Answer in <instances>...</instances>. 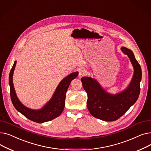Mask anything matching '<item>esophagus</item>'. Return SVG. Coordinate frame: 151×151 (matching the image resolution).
Here are the masks:
<instances>
[{"label": "esophagus", "mask_w": 151, "mask_h": 151, "mask_svg": "<svg viewBox=\"0 0 151 151\" xmlns=\"http://www.w3.org/2000/svg\"><path fill=\"white\" fill-rule=\"evenodd\" d=\"M87 74V71L84 70V69H81L79 70V74H78V77L79 78H81Z\"/></svg>", "instance_id": "esophagus-1"}]
</instances>
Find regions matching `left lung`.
Returning a JSON list of instances; mask_svg holds the SVG:
<instances>
[{"instance_id": "left-lung-1", "label": "left lung", "mask_w": 151, "mask_h": 151, "mask_svg": "<svg viewBox=\"0 0 151 151\" xmlns=\"http://www.w3.org/2000/svg\"><path fill=\"white\" fill-rule=\"evenodd\" d=\"M121 50L128 55L134 68L132 80L125 90L113 95L103 89L95 79L86 76L81 78L83 88L88 93L89 111L92 116L102 121L117 120L137 101L140 93L141 67L130 50L122 47Z\"/></svg>"}]
</instances>
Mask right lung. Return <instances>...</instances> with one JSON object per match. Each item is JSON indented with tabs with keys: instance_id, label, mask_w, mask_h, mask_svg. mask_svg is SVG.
Masks as SVG:
<instances>
[{
	"instance_id": "add662e5",
	"label": "right lung",
	"mask_w": 151,
	"mask_h": 151,
	"mask_svg": "<svg viewBox=\"0 0 151 151\" xmlns=\"http://www.w3.org/2000/svg\"><path fill=\"white\" fill-rule=\"evenodd\" d=\"M16 64L17 61H14L9 75L10 97L14 108L29 119L37 123L50 121L59 116L64 109L67 91L71 81L78 76V71L71 73L63 79L57 87L51 100L42 109L35 110L23 105L16 94L13 83V75Z\"/></svg>"
}]
</instances>
